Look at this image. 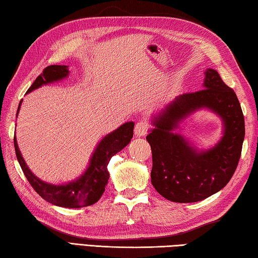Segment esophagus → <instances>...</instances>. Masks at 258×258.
Returning a JSON list of instances; mask_svg holds the SVG:
<instances>
[{
  "instance_id": "esophagus-1",
  "label": "esophagus",
  "mask_w": 258,
  "mask_h": 258,
  "mask_svg": "<svg viewBox=\"0 0 258 258\" xmlns=\"http://www.w3.org/2000/svg\"><path fill=\"white\" fill-rule=\"evenodd\" d=\"M150 128H151V124L148 123L147 121L139 120L136 123V126H135V134H136L137 137L145 136L148 130H150Z\"/></svg>"
}]
</instances>
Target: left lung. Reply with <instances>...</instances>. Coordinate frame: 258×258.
Instances as JSON below:
<instances>
[{
    "label": "left lung",
    "mask_w": 258,
    "mask_h": 258,
    "mask_svg": "<svg viewBox=\"0 0 258 258\" xmlns=\"http://www.w3.org/2000/svg\"><path fill=\"white\" fill-rule=\"evenodd\" d=\"M204 88L175 97L154 117L147 135L152 148V183L160 195L175 203H195L218 192L232 178L241 155L245 119L236 93L213 69L205 71ZM206 107L221 116L224 137L200 152L174 133L178 122Z\"/></svg>",
    "instance_id": "8db88e82"
}]
</instances>
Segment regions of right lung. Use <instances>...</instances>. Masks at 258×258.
<instances>
[{"instance_id":"1","label":"right lung","mask_w":258,"mask_h":258,"mask_svg":"<svg viewBox=\"0 0 258 258\" xmlns=\"http://www.w3.org/2000/svg\"><path fill=\"white\" fill-rule=\"evenodd\" d=\"M68 75L69 70L67 66H48L43 70V74L36 78L27 93L33 92L34 89H37L43 85L61 80L68 77ZM21 102L18 106V112ZM134 126L135 122H125L113 133L106 135L97 145L85 173L81 174L80 178L66 184H51L36 177L27 166L24 157L21 156L15 136L16 155L27 180L40 197L53 205L68 207V209H79V207L95 204L103 195L110 178V173L107 171L108 162L112 156L123 150L132 141Z\"/></svg>"}]
</instances>
